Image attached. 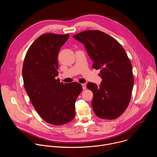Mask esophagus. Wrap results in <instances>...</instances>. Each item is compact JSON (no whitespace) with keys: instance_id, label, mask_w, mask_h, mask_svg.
<instances>
[{"instance_id":"1","label":"esophagus","mask_w":157,"mask_h":157,"mask_svg":"<svg viewBox=\"0 0 157 157\" xmlns=\"http://www.w3.org/2000/svg\"><path fill=\"white\" fill-rule=\"evenodd\" d=\"M81 85H82V89H84V90H85V89H86V84H81Z\"/></svg>"}]
</instances>
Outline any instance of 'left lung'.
Returning a JSON list of instances; mask_svg holds the SVG:
<instances>
[{"label":"left lung","instance_id":"8db88e82","mask_svg":"<svg viewBox=\"0 0 157 157\" xmlns=\"http://www.w3.org/2000/svg\"><path fill=\"white\" fill-rule=\"evenodd\" d=\"M73 37L84 44L93 68L101 70L99 87L88 82L93 93L92 107L101 119L113 120L121 116L131 98L133 77L131 62L121 44L113 37L99 30H86Z\"/></svg>","mask_w":157,"mask_h":157}]
</instances>
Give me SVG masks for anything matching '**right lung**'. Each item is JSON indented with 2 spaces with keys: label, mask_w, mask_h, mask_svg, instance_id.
Segmentation results:
<instances>
[{
  "label": "right lung",
  "mask_w": 157,
  "mask_h": 157,
  "mask_svg": "<svg viewBox=\"0 0 157 157\" xmlns=\"http://www.w3.org/2000/svg\"><path fill=\"white\" fill-rule=\"evenodd\" d=\"M70 35L44 33L29 47L23 64L25 91L35 109L47 123L61 125L75 116V102L82 91L81 84H63L56 79L58 56Z\"/></svg>",
  "instance_id": "obj_1"
}]
</instances>
